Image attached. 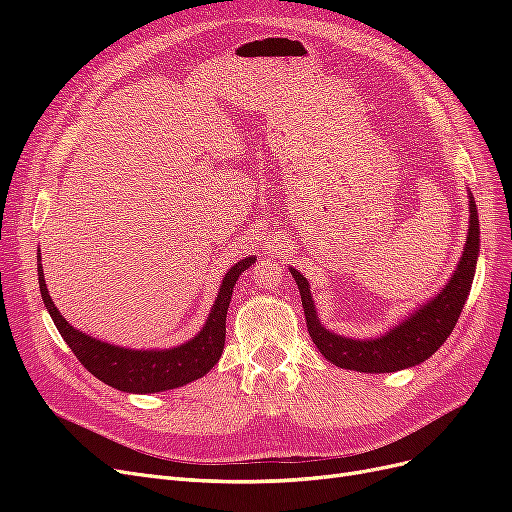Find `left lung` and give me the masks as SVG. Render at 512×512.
<instances>
[{
  "label": "left lung",
  "instance_id": "left-lung-1",
  "mask_svg": "<svg viewBox=\"0 0 512 512\" xmlns=\"http://www.w3.org/2000/svg\"><path fill=\"white\" fill-rule=\"evenodd\" d=\"M478 235V213L474 196L470 194L468 239L466 247H463L457 271L438 297H433L431 301L418 307L412 316L397 324L395 329L376 339H350L324 329L318 320L307 280L297 269L290 267V273L301 292L309 337L314 339V344L322 352L324 359H329L333 365L342 369L367 371V374H389V371L414 367L427 361L446 342V337L453 333L461 309L466 305L476 271L480 245Z\"/></svg>",
  "mask_w": 512,
  "mask_h": 512
}]
</instances>
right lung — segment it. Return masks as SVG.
<instances>
[{
	"instance_id": "obj_1",
	"label": "right lung",
	"mask_w": 512,
	"mask_h": 512,
	"mask_svg": "<svg viewBox=\"0 0 512 512\" xmlns=\"http://www.w3.org/2000/svg\"><path fill=\"white\" fill-rule=\"evenodd\" d=\"M256 258L247 256L232 265L224 275L218 299H215L211 314L196 337L177 348L168 350H130L113 344L100 342L89 337L66 322L55 307L49 288L44 282V273L38 254V284L42 292V301L46 312L51 314L57 331L64 337L81 365L94 374L104 384L113 386L117 391L126 393H160L177 386L188 384L192 380L203 378L207 371L220 361L224 342H226V312L239 275L252 267Z\"/></svg>"
}]
</instances>
